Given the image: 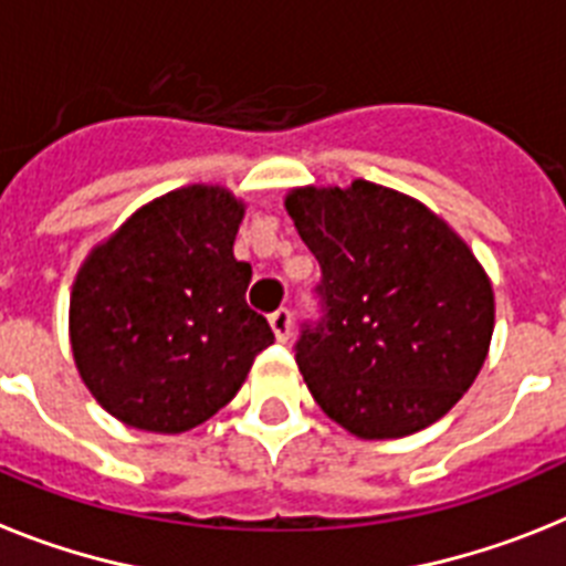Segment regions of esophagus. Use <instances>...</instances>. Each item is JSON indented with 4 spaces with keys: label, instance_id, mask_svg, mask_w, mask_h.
<instances>
[{
    "label": "esophagus",
    "instance_id": "obj_1",
    "mask_svg": "<svg viewBox=\"0 0 566 566\" xmlns=\"http://www.w3.org/2000/svg\"><path fill=\"white\" fill-rule=\"evenodd\" d=\"M270 327H273V333H276L279 342H287L290 338V331H293V313L287 311V307H279L276 313H270Z\"/></svg>",
    "mask_w": 566,
    "mask_h": 566
}]
</instances>
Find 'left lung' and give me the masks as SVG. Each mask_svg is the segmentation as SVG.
Segmentation results:
<instances>
[{
    "label": "left lung",
    "mask_w": 566,
    "mask_h": 566,
    "mask_svg": "<svg viewBox=\"0 0 566 566\" xmlns=\"http://www.w3.org/2000/svg\"><path fill=\"white\" fill-rule=\"evenodd\" d=\"M316 255V316L296 365L333 421L358 439H401L470 390L493 336V287L424 205L358 179L284 201Z\"/></svg>",
    "instance_id": "1"
}]
</instances>
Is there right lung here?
<instances>
[{
    "label": "right lung",
    "mask_w": 566,
    "mask_h": 566,
    "mask_svg": "<svg viewBox=\"0 0 566 566\" xmlns=\"http://www.w3.org/2000/svg\"><path fill=\"white\" fill-rule=\"evenodd\" d=\"M244 208L228 190H174L122 224L78 270L71 344L82 381L119 421L185 432L222 410L273 344L235 262Z\"/></svg>",
    "instance_id": "add662e5"
}]
</instances>
